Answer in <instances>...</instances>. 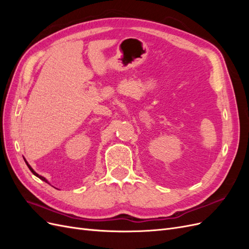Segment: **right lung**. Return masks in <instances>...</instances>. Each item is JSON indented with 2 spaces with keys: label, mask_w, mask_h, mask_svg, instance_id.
Instances as JSON below:
<instances>
[{
  "label": "right lung",
  "mask_w": 249,
  "mask_h": 249,
  "mask_svg": "<svg viewBox=\"0 0 249 249\" xmlns=\"http://www.w3.org/2000/svg\"><path fill=\"white\" fill-rule=\"evenodd\" d=\"M25 162H26V164H27V166L29 167V169H30V170H31V172L33 173V175H34V176H36L37 178H39L40 179H42V180H44V182H47V183H48V180H47L46 178H43V177H41V176H39V175H38V173H36V172H35V171H34V170L32 169V167H31V166H30V165L28 164V162H27V161H25Z\"/></svg>",
  "instance_id": "right-lung-1"
}]
</instances>
